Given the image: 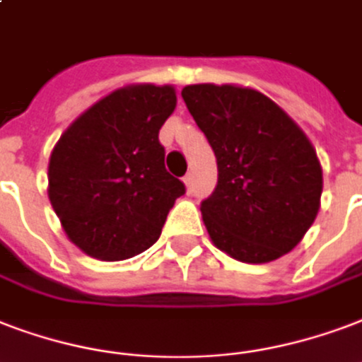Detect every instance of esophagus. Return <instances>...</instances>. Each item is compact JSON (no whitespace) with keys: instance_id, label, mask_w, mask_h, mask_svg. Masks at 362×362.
I'll use <instances>...</instances> for the list:
<instances>
[{"instance_id":"esophagus-1","label":"esophagus","mask_w":362,"mask_h":362,"mask_svg":"<svg viewBox=\"0 0 362 362\" xmlns=\"http://www.w3.org/2000/svg\"><path fill=\"white\" fill-rule=\"evenodd\" d=\"M184 184H186L187 189H192V187H193V175H192V173H187V175L184 176Z\"/></svg>"}]
</instances>
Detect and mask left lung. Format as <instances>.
<instances>
[{"label": "left lung", "instance_id": "1", "mask_svg": "<svg viewBox=\"0 0 362 362\" xmlns=\"http://www.w3.org/2000/svg\"><path fill=\"white\" fill-rule=\"evenodd\" d=\"M182 98L216 156V189L201 203L214 247L247 264L291 252L321 209L322 169L310 138L250 87L197 83Z\"/></svg>", "mask_w": 362, "mask_h": 362}]
</instances>
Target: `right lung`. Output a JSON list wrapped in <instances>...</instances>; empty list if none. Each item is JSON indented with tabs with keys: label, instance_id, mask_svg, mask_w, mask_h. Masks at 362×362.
Listing matches in <instances>:
<instances>
[{
	"label": "right lung",
	"instance_id": "add662e5",
	"mask_svg": "<svg viewBox=\"0 0 362 362\" xmlns=\"http://www.w3.org/2000/svg\"><path fill=\"white\" fill-rule=\"evenodd\" d=\"M176 107L173 85L115 89L71 123L49 159V201L85 255L125 260L159 239L186 187L165 169L159 129Z\"/></svg>",
	"mask_w": 362,
	"mask_h": 362
}]
</instances>
